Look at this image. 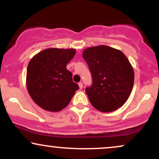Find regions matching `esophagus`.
<instances>
[{"mask_svg": "<svg viewBox=\"0 0 159 159\" xmlns=\"http://www.w3.org/2000/svg\"><path fill=\"white\" fill-rule=\"evenodd\" d=\"M78 86H79L80 89L83 88V84H82V82H79V83H78Z\"/></svg>", "mask_w": 159, "mask_h": 159, "instance_id": "esophagus-1", "label": "esophagus"}]
</instances>
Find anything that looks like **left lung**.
Wrapping results in <instances>:
<instances>
[{
  "label": "left lung",
  "mask_w": 159,
  "mask_h": 159,
  "mask_svg": "<svg viewBox=\"0 0 159 159\" xmlns=\"http://www.w3.org/2000/svg\"><path fill=\"white\" fill-rule=\"evenodd\" d=\"M82 55L92 74L93 84L86 88V93L93 106L105 113L123 106L134 80V69L126 56L103 45L87 48Z\"/></svg>",
  "instance_id": "1"
}]
</instances>
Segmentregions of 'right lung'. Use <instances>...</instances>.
Wrapping results in <instances>:
<instances>
[{"label":"right lung","mask_w":159,"mask_h":159,"mask_svg":"<svg viewBox=\"0 0 159 159\" xmlns=\"http://www.w3.org/2000/svg\"><path fill=\"white\" fill-rule=\"evenodd\" d=\"M75 49L51 48L36 54L29 62L26 85L30 97L45 111L57 112L70 102L78 90L66 65Z\"/></svg>","instance_id":"add662e5"}]
</instances>
